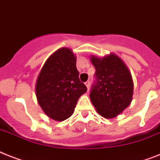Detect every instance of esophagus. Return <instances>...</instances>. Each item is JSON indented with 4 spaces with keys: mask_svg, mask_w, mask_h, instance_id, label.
<instances>
[{
    "mask_svg": "<svg viewBox=\"0 0 160 160\" xmlns=\"http://www.w3.org/2000/svg\"><path fill=\"white\" fill-rule=\"evenodd\" d=\"M85 85H86L87 88H89V86H90V81L89 80H87L86 82H85Z\"/></svg>",
    "mask_w": 160,
    "mask_h": 160,
    "instance_id": "34e87169",
    "label": "esophagus"
}]
</instances>
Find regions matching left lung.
I'll use <instances>...</instances> for the list:
<instances>
[{"mask_svg": "<svg viewBox=\"0 0 160 160\" xmlns=\"http://www.w3.org/2000/svg\"><path fill=\"white\" fill-rule=\"evenodd\" d=\"M95 80L90 89L91 102L99 115L113 118L132 102L133 83L129 71L115 54L98 58L92 56Z\"/></svg>", "mask_w": 160, "mask_h": 160, "instance_id": "obj_1", "label": "left lung"}]
</instances>
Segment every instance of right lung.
I'll list each match as a JSON object with an SVG mask.
<instances>
[{
    "instance_id": "right-lung-1",
    "label": "right lung",
    "mask_w": 160,
    "mask_h": 160,
    "mask_svg": "<svg viewBox=\"0 0 160 160\" xmlns=\"http://www.w3.org/2000/svg\"><path fill=\"white\" fill-rule=\"evenodd\" d=\"M76 57L68 48L56 51L45 62L37 78L38 102L49 117L62 121L73 114L87 87L79 79Z\"/></svg>"
}]
</instances>
